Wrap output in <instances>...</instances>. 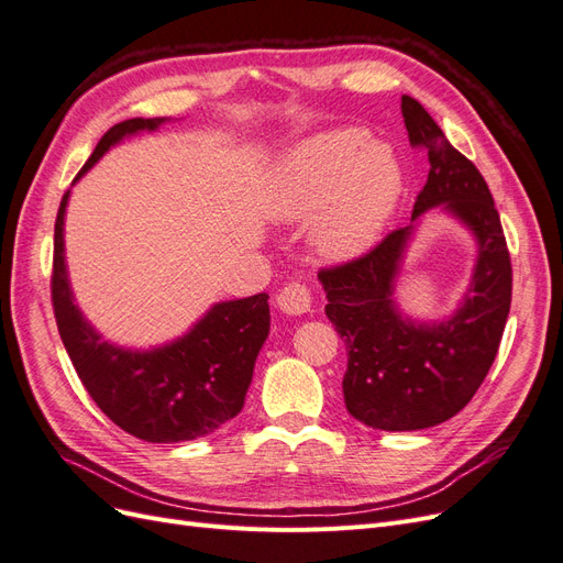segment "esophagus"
<instances>
[{
  "mask_svg": "<svg viewBox=\"0 0 563 563\" xmlns=\"http://www.w3.org/2000/svg\"><path fill=\"white\" fill-rule=\"evenodd\" d=\"M277 305L286 314H305L312 310V291L300 282H288L279 288Z\"/></svg>",
  "mask_w": 563,
  "mask_h": 563,
  "instance_id": "obj_1",
  "label": "esophagus"
}]
</instances>
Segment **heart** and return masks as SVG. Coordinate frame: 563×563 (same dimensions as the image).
I'll return each mask as SVG.
<instances>
[{
    "label": "heart",
    "mask_w": 563,
    "mask_h": 563,
    "mask_svg": "<svg viewBox=\"0 0 563 563\" xmlns=\"http://www.w3.org/2000/svg\"><path fill=\"white\" fill-rule=\"evenodd\" d=\"M404 190L399 157L362 129H335L294 147L269 185L267 211L284 220L314 218L321 255L350 261L378 240Z\"/></svg>",
    "instance_id": "obj_1"
}]
</instances>
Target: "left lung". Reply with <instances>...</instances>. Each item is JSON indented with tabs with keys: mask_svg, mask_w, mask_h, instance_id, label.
<instances>
[{
	"mask_svg": "<svg viewBox=\"0 0 563 563\" xmlns=\"http://www.w3.org/2000/svg\"><path fill=\"white\" fill-rule=\"evenodd\" d=\"M401 114L408 141L430 159L411 218L446 209L474 232L479 258L463 305L439 323L401 317L391 300L413 225L391 230L360 258L319 269L327 317L347 347V411L385 432L424 430L463 411L496 360L512 302V263L479 168L449 143L416 98L401 96Z\"/></svg>",
	"mask_w": 563,
	"mask_h": 563,
	"instance_id": "obj_1",
	"label": "left lung"
}]
</instances>
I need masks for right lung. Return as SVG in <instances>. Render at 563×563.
I'll use <instances>...</instances> for the list:
<instances>
[{
  "mask_svg": "<svg viewBox=\"0 0 563 563\" xmlns=\"http://www.w3.org/2000/svg\"><path fill=\"white\" fill-rule=\"evenodd\" d=\"M164 122L166 117H135L114 124L77 178L124 135L155 131ZM67 197L70 190L63 195L56 216L51 302L81 385L114 424L143 441L176 444L211 434L242 411L255 356L269 333V296L218 302L190 333L164 347L147 352L114 347L93 331L73 300L63 244Z\"/></svg>",
  "mask_w": 563,
  "mask_h": 563,
  "instance_id": "right-lung-1",
  "label": "right lung"
}]
</instances>
